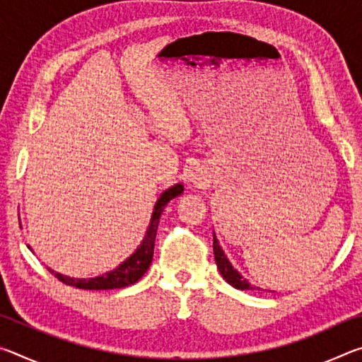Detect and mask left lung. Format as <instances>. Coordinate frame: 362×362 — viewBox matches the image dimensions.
Listing matches in <instances>:
<instances>
[{
	"label": "left lung",
	"mask_w": 362,
	"mask_h": 362,
	"mask_svg": "<svg viewBox=\"0 0 362 362\" xmlns=\"http://www.w3.org/2000/svg\"><path fill=\"white\" fill-rule=\"evenodd\" d=\"M214 257H216V263H217V268H218L220 274H222L226 283L231 284L233 287H235V289H240V291L259 289L260 291V287H254L247 279H244L241 274L231 267L230 260L226 259V255L223 254L222 247H220L216 235H214Z\"/></svg>",
	"instance_id": "1"
}]
</instances>
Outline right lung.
<instances>
[{
	"label": "right lung",
	"instance_id": "1",
	"mask_svg": "<svg viewBox=\"0 0 362 362\" xmlns=\"http://www.w3.org/2000/svg\"><path fill=\"white\" fill-rule=\"evenodd\" d=\"M182 193H183V185L177 183V185L170 187L161 196H159V199L156 201L155 211H153L151 222L148 225V230H146V235L144 238L142 244H140L136 252H134L129 259L122 262L118 268L113 269V272L105 273L97 278H89V279L69 278V276H64V274L54 273L52 269H49V272L54 273V276H56L59 281H62V283L66 286H73V287H78V289H88V291L121 289V287L137 283V281L146 273V269L150 268V263L153 259V249H155V238H156V231L159 225V217H161V214L164 211V206H166L170 199H174L175 196H179Z\"/></svg>",
	"mask_w": 362,
	"mask_h": 362
}]
</instances>
